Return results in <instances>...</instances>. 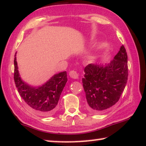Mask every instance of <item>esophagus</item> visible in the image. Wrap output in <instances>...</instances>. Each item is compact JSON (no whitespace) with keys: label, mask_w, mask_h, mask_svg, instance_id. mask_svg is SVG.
<instances>
[{"label":"esophagus","mask_w":146,"mask_h":146,"mask_svg":"<svg viewBox=\"0 0 146 146\" xmlns=\"http://www.w3.org/2000/svg\"><path fill=\"white\" fill-rule=\"evenodd\" d=\"M69 76L74 79H77L79 78V75L75 71H71L69 72Z\"/></svg>","instance_id":"34e87169"}]
</instances>
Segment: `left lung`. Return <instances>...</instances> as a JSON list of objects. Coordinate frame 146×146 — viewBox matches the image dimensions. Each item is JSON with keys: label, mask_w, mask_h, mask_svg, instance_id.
<instances>
[{"label": "left lung", "mask_w": 146, "mask_h": 146, "mask_svg": "<svg viewBox=\"0 0 146 146\" xmlns=\"http://www.w3.org/2000/svg\"><path fill=\"white\" fill-rule=\"evenodd\" d=\"M127 59L122 45L110 64H90L84 68L82 81L89 111L100 113L119 101L128 79Z\"/></svg>", "instance_id": "8db88e82"}]
</instances>
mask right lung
<instances>
[{
  "label": "right lung",
  "mask_w": 146,
  "mask_h": 146,
  "mask_svg": "<svg viewBox=\"0 0 146 146\" xmlns=\"http://www.w3.org/2000/svg\"><path fill=\"white\" fill-rule=\"evenodd\" d=\"M14 78L19 94L30 108L45 115H52L56 111L60 95L67 81L66 71L55 74L42 85L33 86L21 79L16 53Z\"/></svg>",
  "instance_id": "1"
}]
</instances>
